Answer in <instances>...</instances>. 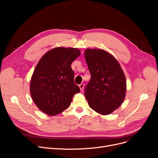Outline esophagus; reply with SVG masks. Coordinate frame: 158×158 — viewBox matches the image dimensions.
Returning a JSON list of instances; mask_svg holds the SVG:
<instances>
[{
  "label": "esophagus",
  "mask_w": 158,
  "mask_h": 158,
  "mask_svg": "<svg viewBox=\"0 0 158 158\" xmlns=\"http://www.w3.org/2000/svg\"><path fill=\"white\" fill-rule=\"evenodd\" d=\"M84 87V84L83 83L80 84L79 85V88H80V90H81V92H82V91H83Z\"/></svg>",
  "instance_id": "1"
}]
</instances>
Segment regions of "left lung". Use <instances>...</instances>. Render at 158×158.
I'll return each instance as SVG.
<instances>
[{"mask_svg": "<svg viewBox=\"0 0 158 158\" xmlns=\"http://www.w3.org/2000/svg\"><path fill=\"white\" fill-rule=\"evenodd\" d=\"M85 59L92 75L85 88L89 106L103 115L112 113L125 98L127 80L118 60L101 49H86Z\"/></svg>", "mask_w": 158, "mask_h": 158, "instance_id": "left-lung-1", "label": "left lung"}]
</instances>
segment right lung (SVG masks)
<instances>
[{"instance_id":"add662e5","label":"right lung","mask_w":158,"mask_h":158,"mask_svg":"<svg viewBox=\"0 0 158 158\" xmlns=\"http://www.w3.org/2000/svg\"><path fill=\"white\" fill-rule=\"evenodd\" d=\"M81 54L77 48L59 47L43 56L33 71L30 94L40 111L56 115L67 109L80 89L74 84L71 64Z\"/></svg>"}]
</instances>
